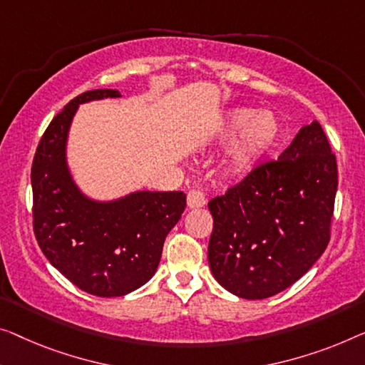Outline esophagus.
<instances>
[{"instance_id":"1","label":"esophagus","mask_w":365,"mask_h":365,"mask_svg":"<svg viewBox=\"0 0 365 365\" xmlns=\"http://www.w3.org/2000/svg\"><path fill=\"white\" fill-rule=\"evenodd\" d=\"M187 203H188V208H203L206 205V198L203 192H200V190H190L188 195H187Z\"/></svg>"}]
</instances>
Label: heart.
<instances>
[{
    "label": "heart",
    "mask_w": 365,
    "mask_h": 365,
    "mask_svg": "<svg viewBox=\"0 0 365 365\" xmlns=\"http://www.w3.org/2000/svg\"><path fill=\"white\" fill-rule=\"evenodd\" d=\"M221 144H232L221 165L227 180H242L255 170L264 157L279 144L282 124L275 113L252 108H232L222 113L213 129Z\"/></svg>",
    "instance_id": "b5f03b06"
}]
</instances>
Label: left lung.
I'll return each instance as SVG.
<instances>
[{"mask_svg": "<svg viewBox=\"0 0 365 365\" xmlns=\"http://www.w3.org/2000/svg\"><path fill=\"white\" fill-rule=\"evenodd\" d=\"M338 165L322 124L303 126L279 160L255 167L208 203V262L227 292L274 297L303 277L329 242Z\"/></svg>", "mask_w": 365, "mask_h": 365, "instance_id": "left-lung-1", "label": "left lung"}]
</instances>
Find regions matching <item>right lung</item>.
Returning a JSON list of instances; mask_svg holds the SVG:
<instances>
[{"mask_svg":"<svg viewBox=\"0 0 365 365\" xmlns=\"http://www.w3.org/2000/svg\"><path fill=\"white\" fill-rule=\"evenodd\" d=\"M118 90L78 95L52 119L31 170L34 235L62 275L90 295L123 297L152 279L165 237L187 206L183 192H143L100 201L81 192L67 164V140L81 103Z\"/></svg>","mask_w":365,"mask_h":365,"instance_id":"obj_1","label":"right lung"}]
</instances>
